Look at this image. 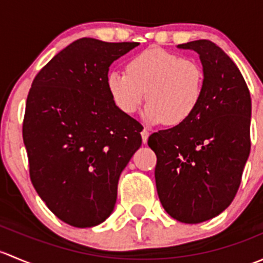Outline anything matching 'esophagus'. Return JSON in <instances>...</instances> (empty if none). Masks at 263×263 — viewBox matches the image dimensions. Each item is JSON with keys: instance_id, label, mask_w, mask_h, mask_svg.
Here are the masks:
<instances>
[{"instance_id": "34e87169", "label": "esophagus", "mask_w": 263, "mask_h": 263, "mask_svg": "<svg viewBox=\"0 0 263 263\" xmlns=\"http://www.w3.org/2000/svg\"><path fill=\"white\" fill-rule=\"evenodd\" d=\"M148 129L147 128H144L142 129V132H141V137H142V142H144V144H146L147 142V139H148Z\"/></svg>"}]
</instances>
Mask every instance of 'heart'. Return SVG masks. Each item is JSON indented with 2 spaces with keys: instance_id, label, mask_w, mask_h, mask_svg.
<instances>
[{
  "instance_id": "1",
  "label": "heart",
  "mask_w": 263,
  "mask_h": 263,
  "mask_svg": "<svg viewBox=\"0 0 263 263\" xmlns=\"http://www.w3.org/2000/svg\"><path fill=\"white\" fill-rule=\"evenodd\" d=\"M205 73L197 62L177 53L153 47L127 63V72L112 71L107 89L115 104L132 115L146 98L142 118L151 124L165 122L172 126L191 119L203 97Z\"/></svg>"
}]
</instances>
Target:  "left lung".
Masks as SVG:
<instances>
[{"label":"left lung","instance_id":"left-lung-1","mask_svg":"<svg viewBox=\"0 0 263 263\" xmlns=\"http://www.w3.org/2000/svg\"><path fill=\"white\" fill-rule=\"evenodd\" d=\"M195 50L205 73L203 97L182 124L148 137L156 154L159 200L173 219L198 224L228 209L239 188L251 151L252 102L229 55L206 39L177 46Z\"/></svg>","mask_w":263,"mask_h":263}]
</instances>
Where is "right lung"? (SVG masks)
Instances as JSON below:
<instances>
[{
    "instance_id": "right-lung-1",
    "label": "right lung",
    "mask_w": 263,
    "mask_h": 263,
    "mask_svg": "<svg viewBox=\"0 0 263 263\" xmlns=\"http://www.w3.org/2000/svg\"><path fill=\"white\" fill-rule=\"evenodd\" d=\"M139 44L78 39L31 84L23 124L31 183L72 227L110 216L119 177L141 146L142 126L118 109L107 89L110 65Z\"/></svg>"
}]
</instances>
